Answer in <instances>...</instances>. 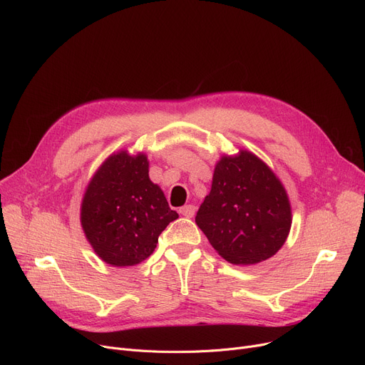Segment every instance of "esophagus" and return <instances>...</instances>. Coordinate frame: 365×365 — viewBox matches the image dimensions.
<instances>
[{"label":"esophagus","mask_w":365,"mask_h":365,"mask_svg":"<svg viewBox=\"0 0 365 365\" xmlns=\"http://www.w3.org/2000/svg\"><path fill=\"white\" fill-rule=\"evenodd\" d=\"M195 212H197V208H195V205H183V207H180L179 208V213L182 215V216H185V217H194L195 216Z\"/></svg>","instance_id":"esophagus-1"}]
</instances>
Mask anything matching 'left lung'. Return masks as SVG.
I'll use <instances>...</instances> for the list:
<instances>
[{"label": "left lung", "mask_w": 365, "mask_h": 365, "mask_svg": "<svg viewBox=\"0 0 365 365\" xmlns=\"http://www.w3.org/2000/svg\"><path fill=\"white\" fill-rule=\"evenodd\" d=\"M195 222L225 260L255 264L272 257L285 242L292 208L271 168L241 150L217 163Z\"/></svg>", "instance_id": "1"}]
</instances>
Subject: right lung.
Returning a JSON list of instances; mask_svg holds the SVG:
<instances>
[{
  "label": "right lung",
  "instance_id": "add662e5",
  "mask_svg": "<svg viewBox=\"0 0 365 365\" xmlns=\"http://www.w3.org/2000/svg\"><path fill=\"white\" fill-rule=\"evenodd\" d=\"M148 167L143 153H113L86 190L83 229L96 255L112 266H133L148 259L167 225L179 217L160 186L150 182Z\"/></svg>",
  "mask_w": 365,
  "mask_h": 365
}]
</instances>
